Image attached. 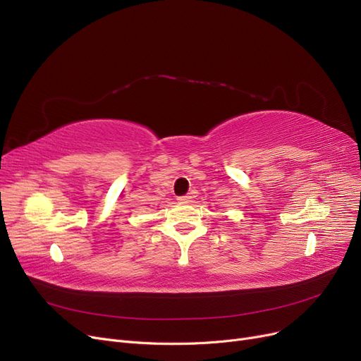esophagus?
Wrapping results in <instances>:
<instances>
[{
  "label": "esophagus",
  "mask_w": 361,
  "mask_h": 361,
  "mask_svg": "<svg viewBox=\"0 0 361 361\" xmlns=\"http://www.w3.org/2000/svg\"><path fill=\"white\" fill-rule=\"evenodd\" d=\"M177 201H178L180 204H189V202H192V196H190V195H184V196L177 197Z\"/></svg>",
  "instance_id": "34e87169"
}]
</instances>
